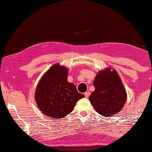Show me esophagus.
Returning <instances> with one entry per match:
<instances>
[{
    "label": "esophagus",
    "mask_w": 152,
    "mask_h": 152,
    "mask_svg": "<svg viewBox=\"0 0 152 152\" xmlns=\"http://www.w3.org/2000/svg\"><path fill=\"white\" fill-rule=\"evenodd\" d=\"M84 95H85V97H89V96H90V93L89 91H87V92H86V93L84 94Z\"/></svg>",
    "instance_id": "obj_1"
}]
</instances>
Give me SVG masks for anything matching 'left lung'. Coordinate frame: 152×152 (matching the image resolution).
Returning <instances> with one entry per match:
<instances>
[{
	"label": "left lung",
	"mask_w": 152,
	"mask_h": 152,
	"mask_svg": "<svg viewBox=\"0 0 152 152\" xmlns=\"http://www.w3.org/2000/svg\"><path fill=\"white\" fill-rule=\"evenodd\" d=\"M94 86L95 90L89 100L98 113L107 117L121 111L126 102L127 94L117 71L110 68L99 71Z\"/></svg>",
	"instance_id": "1"
}]
</instances>
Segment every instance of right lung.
<instances>
[{
  "instance_id": "right-lung-1",
  "label": "right lung",
  "mask_w": 152,
  "mask_h": 152,
  "mask_svg": "<svg viewBox=\"0 0 152 152\" xmlns=\"http://www.w3.org/2000/svg\"><path fill=\"white\" fill-rule=\"evenodd\" d=\"M68 69L58 63L45 73L35 89V100L44 115L61 118L70 113L78 100L84 97L73 83L68 82Z\"/></svg>"
}]
</instances>
